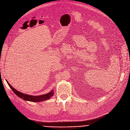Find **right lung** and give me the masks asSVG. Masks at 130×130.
I'll use <instances>...</instances> for the list:
<instances>
[{
	"instance_id": "add662e5",
	"label": "right lung",
	"mask_w": 130,
	"mask_h": 130,
	"mask_svg": "<svg viewBox=\"0 0 130 130\" xmlns=\"http://www.w3.org/2000/svg\"><path fill=\"white\" fill-rule=\"evenodd\" d=\"M7 81V80H6ZM7 82L10 87L11 88V89L13 90V91L14 93L20 98L21 99H23L24 100L26 101H29L31 102H40L44 100H48L50 99L54 94L53 90H52L51 91H50L49 93H47L45 95H40V96H32V95H29L27 94H25L22 93V92L17 90L15 89L13 87H12L10 84L7 81Z\"/></svg>"
}]
</instances>
